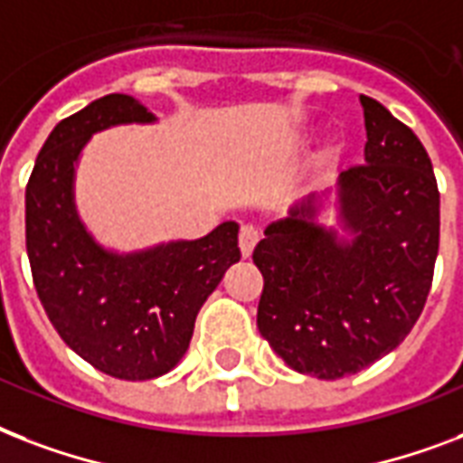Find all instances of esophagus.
Returning <instances> with one entry per match:
<instances>
[{
    "instance_id": "obj_1",
    "label": "esophagus",
    "mask_w": 463,
    "mask_h": 463,
    "mask_svg": "<svg viewBox=\"0 0 463 463\" xmlns=\"http://www.w3.org/2000/svg\"><path fill=\"white\" fill-rule=\"evenodd\" d=\"M258 239H260V234H258V229L253 227V224H243V227L239 229V249H241L243 258H249L250 253H253Z\"/></svg>"
}]
</instances>
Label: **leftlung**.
<instances>
[{
  "label": "left lung",
  "instance_id": "left-lung-1",
  "mask_svg": "<svg viewBox=\"0 0 463 463\" xmlns=\"http://www.w3.org/2000/svg\"><path fill=\"white\" fill-rule=\"evenodd\" d=\"M364 164L338 178L353 239L314 224V205L265 229L258 331L289 367L318 379L357 374L403 343L428 302L439 249V191L415 132L374 99Z\"/></svg>",
  "mask_w": 463,
  "mask_h": 463
}]
</instances>
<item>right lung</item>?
Wrapping results in <instances>:
<instances>
[{"mask_svg":"<svg viewBox=\"0 0 463 463\" xmlns=\"http://www.w3.org/2000/svg\"><path fill=\"white\" fill-rule=\"evenodd\" d=\"M152 120L132 96L91 101L55 125L26 185V250L50 324L79 357L128 382L161 377L178 364L200 307L241 258L236 222L198 241L130 256L109 253L86 234L71 200L79 152L110 125Z\"/></svg>","mask_w":463,"mask_h":463,"instance_id":"right-lung-1","label":"right lung"}]
</instances>
